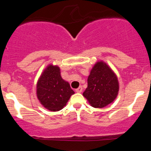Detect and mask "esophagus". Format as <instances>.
I'll use <instances>...</instances> for the list:
<instances>
[{
	"instance_id": "34e87169",
	"label": "esophagus",
	"mask_w": 151,
	"mask_h": 151,
	"mask_svg": "<svg viewBox=\"0 0 151 151\" xmlns=\"http://www.w3.org/2000/svg\"><path fill=\"white\" fill-rule=\"evenodd\" d=\"M75 91L77 93H81L82 91V87L81 86H79V88H77V89H75Z\"/></svg>"
}]
</instances>
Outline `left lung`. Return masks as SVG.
I'll list each match as a JSON object with an SVG mask.
<instances>
[{
    "mask_svg": "<svg viewBox=\"0 0 151 151\" xmlns=\"http://www.w3.org/2000/svg\"><path fill=\"white\" fill-rule=\"evenodd\" d=\"M88 86L83 96L94 108H103L114 101L119 92V81L106 64L99 62L88 77Z\"/></svg>",
    "mask_w": 151,
    "mask_h": 151,
    "instance_id": "8db88e82",
    "label": "left lung"
}]
</instances>
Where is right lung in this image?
I'll return each instance as SVG.
<instances>
[{
    "instance_id": "add662e5",
    "label": "right lung",
    "mask_w": 151,
    "mask_h": 151,
    "mask_svg": "<svg viewBox=\"0 0 151 151\" xmlns=\"http://www.w3.org/2000/svg\"><path fill=\"white\" fill-rule=\"evenodd\" d=\"M74 91L62 79L60 67L49 65L37 84V96L41 104L51 111L61 110Z\"/></svg>"
}]
</instances>
